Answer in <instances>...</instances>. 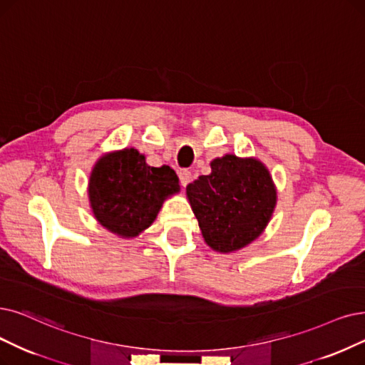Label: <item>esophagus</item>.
<instances>
[{"instance_id":"1","label":"esophagus","mask_w":365,"mask_h":365,"mask_svg":"<svg viewBox=\"0 0 365 365\" xmlns=\"http://www.w3.org/2000/svg\"><path fill=\"white\" fill-rule=\"evenodd\" d=\"M192 180H193V175L190 170L180 172V182L182 187H185L188 182H192Z\"/></svg>"}]
</instances>
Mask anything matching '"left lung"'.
I'll return each mask as SVG.
<instances>
[{
	"mask_svg": "<svg viewBox=\"0 0 365 365\" xmlns=\"http://www.w3.org/2000/svg\"><path fill=\"white\" fill-rule=\"evenodd\" d=\"M185 190L203 240L220 253L241 250L259 238L277 203L265 165L233 154L214 158L211 173L202 175Z\"/></svg>",
	"mask_w": 365,
	"mask_h": 365,
	"instance_id": "8db88e82",
	"label": "left lung"
}]
</instances>
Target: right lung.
<instances>
[{
  "instance_id": "1",
  "label": "right lung",
  "mask_w": 365,
  "mask_h": 365,
  "mask_svg": "<svg viewBox=\"0 0 365 365\" xmlns=\"http://www.w3.org/2000/svg\"><path fill=\"white\" fill-rule=\"evenodd\" d=\"M178 177L169 166L153 168L135 148L105 154L94 165L88 197L97 222L123 238L150 227L163 202L180 192Z\"/></svg>"
}]
</instances>
